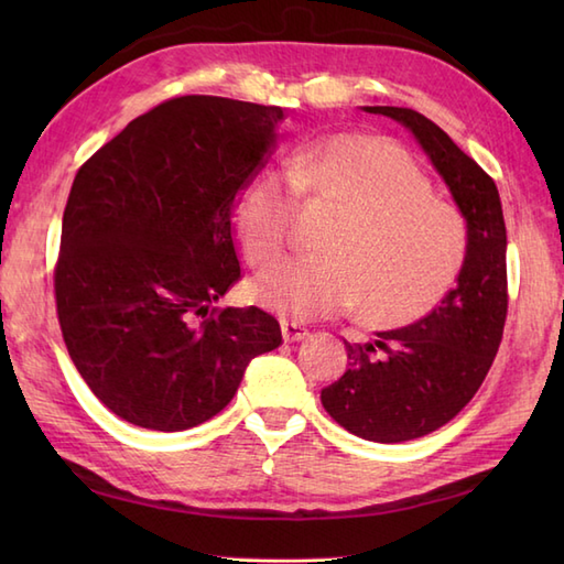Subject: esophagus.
Returning <instances> with one entry per match:
<instances>
[{"mask_svg":"<svg viewBox=\"0 0 564 564\" xmlns=\"http://www.w3.org/2000/svg\"><path fill=\"white\" fill-rule=\"evenodd\" d=\"M281 334L285 344H293V341H303L310 332L303 325H295V322H281Z\"/></svg>","mask_w":564,"mask_h":564,"instance_id":"esophagus-1","label":"esophagus"}]
</instances>
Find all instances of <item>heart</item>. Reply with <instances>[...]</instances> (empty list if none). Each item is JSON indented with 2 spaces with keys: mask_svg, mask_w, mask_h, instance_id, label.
Listing matches in <instances>:
<instances>
[{
  "mask_svg": "<svg viewBox=\"0 0 564 564\" xmlns=\"http://www.w3.org/2000/svg\"><path fill=\"white\" fill-rule=\"evenodd\" d=\"M346 210L322 245L325 259H297L254 283L257 301L293 319H325L361 305L370 325L404 327L446 301L460 279L470 235L460 210L431 194L429 176L398 142L332 135L261 174L237 208L245 257L257 269L293 242L297 198Z\"/></svg>",
  "mask_w": 564,
  "mask_h": 564,
  "instance_id": "heart-1",
  "label": "heart"
}]
</instances>
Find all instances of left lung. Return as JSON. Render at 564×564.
<instances>
[{"label": "left lung", "instance_id": "obj_1", "mask_svg": "<svg viewBox=\"0 0 564 564\" xmlns=\"http://www.w3.org/2000/svg\"><path fill=\"white\" fill-rule=\"evenodd\" d=\"M416 138L451 188L470 235L458 285L410 327L346 344L349 368L322 390L329 416L376 443L426 436L475 398L499 351L507 322V227L495 178L426 116L398 106H364Z\"/></svg>", "mask_w": 564, "mask_h": 564}]
</instances>
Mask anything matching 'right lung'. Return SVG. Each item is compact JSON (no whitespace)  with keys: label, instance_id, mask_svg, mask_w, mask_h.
<instances>
[{"label":"right lung","instance_id":"1","mask_svg":"<svg viewBox=\"0 0 564 564\" xmlns=\"http://www.w3.org/2000/svg\"><path fill=\"white\" fill-rule=\"evenodd\" d=\"M281 106L176 97L79 166L55 263L57 319L91 392L154 431L225 410L281 327L259 307H215L239 281L232 215L275 148Z\"/></svg>","mask_w":564,"mask_h":564}]
</instances>
